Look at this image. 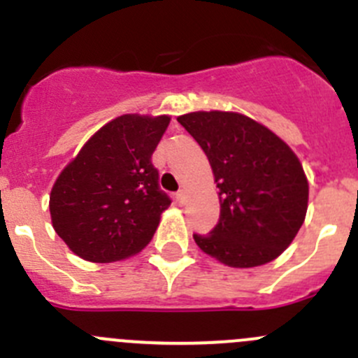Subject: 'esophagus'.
Listing matches in <instances>:
<instances>
[{
	"label": "esophagus",
	"instance_id": "1",
	"mask_svg": "<svg viewBox=\"0 0 358 358\" xmlns=\"http://www.w3.org/2000/svg\"><path fill=\"white\" fill-rule=\"evenodd\" d=\"M185 199H187V192H185V190H178V192H176V201L182 202V204H183V202H185Z\"/></svg>",
	"mask_w": 358,
	"mask_h": 358
}]
</instances>
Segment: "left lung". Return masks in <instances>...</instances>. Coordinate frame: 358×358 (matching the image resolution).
<instances>
[{
	"mask_svg": "<svg viewBox=\"0 0 358 358\" xmlns=\"http://www.w3.org/2000/svg\"><path fill=\"white\" fill-rule=\"evenodd\" d=\"M178 122L211 164L220 220L194 241L206 255L236 268L265 265L284 251L305 222L308 182L286 142L237 112H190Z\"/></svg>",
	"mask_w": 358,
	"mask_h": 358,
	"instance_id": "1",
	"label": "left lung"
}]
</instances>
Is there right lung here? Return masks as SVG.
Returning a JSON list of instances; mask_svg holds the SVG:
<instances>
[{
    "mask_svg": "<svg viewBox=\"0 0 358 358\" xmlns=\"http://www.w3.org/2000/svg\"><path fill=\"white\" fill-rule=\"evenodd\" d=\"M168 124V115H119L64 168L50 194V215L72 252L110 263L150 243L161 213L171 204L152 164Z\"/></svg>",
    "mask_w": 358,
    "mask_h": 358,
    "instance_id": "add662e5",
    "label": "right lung"
}]
</instances>
